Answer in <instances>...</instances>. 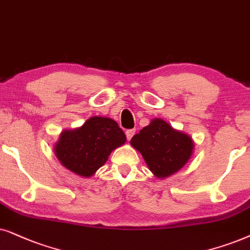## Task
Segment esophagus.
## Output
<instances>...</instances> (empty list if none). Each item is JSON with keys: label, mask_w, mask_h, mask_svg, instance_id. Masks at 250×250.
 Segmentation results:
<instances>
[{"label": "esophagus", "mask_w": 250, "mask_h": 250, "mask_svg": "<svg viewBox=\"0 0 250 250\" xmlns=\"http://www.w3.org/2000/svg\"><path fill=\"white\" fill-rule=\"evenodd\" d=\"M135 129H128L127 131H125V136H127V139L128 141H130V139L132 138V136L135 135Z\"/></svg>", "instance_id": "34e87169"}]
</instances>
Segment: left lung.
<instances>
[{"label":"left lung","mask_w":250,"mask_h":250,"mask_svg":"<svg viewBox=\"0 0 250 250\" xmlns=\"http://www.w3.org/2000/svg\"><path fill=\"white\" fill-rule=\"evenodd\" d=\"M130 144L158 178H166L184 167L191 158L194 144L184 132L175 130L162 119H153L131 138Z\"/></svg>","instance_id":"1"}]
</instances>
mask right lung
I'll return each mask as SVG.
<instances>
[{
    "instance_id": "add662e5",
    "label": "right lung",
    "mask_w": 250,
    "mask_h": 250,
    "mask_svg": "<svg viewBox=\"0 0 250 250\" xmlns=\"http://www.w3.org/2000/svg\"><path fill=\"white\" fill-rule=\"evenodd\" d=\"M127 141L114 120L92 116L82 127L64 130L55 145V154L65 168L90 177L107 161L113 149Z\"/></svg>"
}]
</instances>
